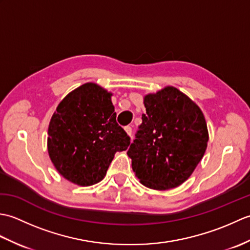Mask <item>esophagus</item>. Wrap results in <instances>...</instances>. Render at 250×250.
<instances>
[{"mask_svg":"<svg viewBox=\"0 0 250 250\" xmlns=\"http://www.w3.org/2000/svg\"><path fill=\"white\" fill-rule=\"evenodd\" d=\"M125 130L126 133H128L130 136H132V128H131L130 125H126V126H125Z\"/></svg>","mask_w":250,"mask_h":250,"instance_id":"obj_1","label":"esophagus"}]
</instances>
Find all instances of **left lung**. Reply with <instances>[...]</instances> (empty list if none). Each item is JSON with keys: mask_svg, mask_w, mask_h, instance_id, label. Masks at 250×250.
<instances>
[{"mask_svg": "<svg viewBox=\"0 0 250 250\" xmlns=\"http://www.w3.org/2000/svg\"><path fill=\"white\" fill-rule=\"evenodd\" d=\"M146 114L130 145L135 176L156 190L176 188L198 166L208 142L201 109L174 87L144 99Z\"/></svg>", "mask_w": 250, "mask_h": 250, "instance_id": "8db88e82", "label": "left lung"}]
</instances>
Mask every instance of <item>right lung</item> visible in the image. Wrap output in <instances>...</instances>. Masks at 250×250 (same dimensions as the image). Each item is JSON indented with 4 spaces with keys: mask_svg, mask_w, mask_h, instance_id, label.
Returning <instances> with one entry per match:
<instances>
[{
    "mask_svg": "<svg viewBox=\"0 0 250 250\" xmlns=\"http://www.w3.org/2000/svg\"><path fill=\"white\" fill-rule=\"evenodd\" d=\"M110 93L92 83L62 100L48 128L52 163L70 182L90 186L105 176L117 151L125 150L130 136L117 124Z\"/></svg>",
    "mask_w": 250,
    "mask_h": 250,
    "instance_id": "1",
    "label": "right lung"
}]
</instances>
